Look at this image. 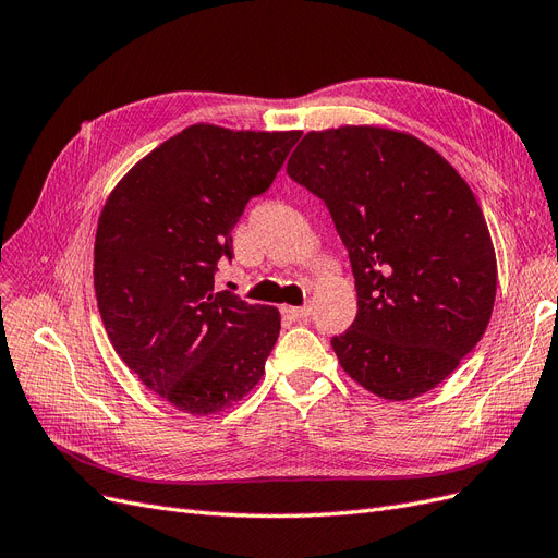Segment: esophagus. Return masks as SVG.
Here are the masks:
<instances>
[{
    "instance_id": "obj_1",
    "label": "esophagus",
    "mask_w": 558,
    "mask_h": 558,
    "mask_svg": "<svg viewBox=\"0 0 558 558\" xmlns=\"http://www.w3.org/2000/svg\"><path fill=\"white\" fill-rule=\"evenodd\" d=\"M281 312H283V316H289L293 320H305L312 310L310 307H283Z\"/></svg>"
}]
</instances>
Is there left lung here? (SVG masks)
Masks as SVG:
<instances>
[{
  "label": "left lung",
  "instance_id": "obj_1",
  "mask_svg": "<svg viewBox=\"0 0 558 558\" xmlns=\"http://www.w3.org/2000/svg\"><path fill=\"white\" fill-rule=\"evenodd\" d=\"M286 172L320 199L349 251L359 314L330 344L369 393L412 400L477 347L498 267L477 197L435 148L379 125L307 132Z\"/></svg>",
  "mask_w": 558,
  "mask_h": 558
}]
</instances>
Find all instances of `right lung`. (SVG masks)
I'll use <instances>...</instances> for the list:
<instances>
[{"mask_svg": "<svg viewBox=\"0 0 558 558\" xmlns=\"http://www.w3.org/2000/svg\"><path fill=\"white\" fill-rule=\"evenodd\" d=\"M300 132L197 123L116 183L95 234V295L118 356L189 414L242 400L265 375L281 316L214 291L232 228L265 193Z\"/></svg>", "mask_w": 558, "mask_h": 558, "instance_id": "add662e5", "label": "right lung"}]
</instances>
